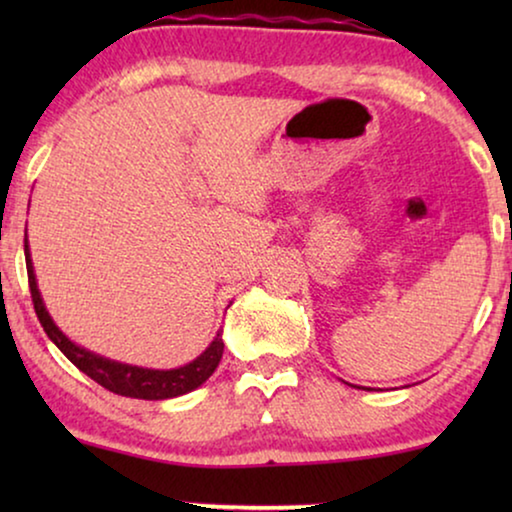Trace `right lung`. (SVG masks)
I'll use <instances>...</instances> for the list:
<instances>
[{
	"label": "right lung",
	"instance_id": "obj_1",
	"mask_svg": "<svg viewBox=\"0 0 512 512\" xmlns=\"http://www.w3.org/2000/svg\"><path fill=\"white\" fill-rule=\"evenodd\" d=\"M25 261H27V279H30V291H32V303L37 310V317L44 326L48 338L55 342V347L74 363L81 373H86L90 380L102 384L104 389L114 391L118 396H130V398H144V401H165V398L184 396L188 391L198 389L202 382L209 380V375L214 373L223 356V331L216 333V338L209 342V347L202 352L198 359L179 368L170 370H156V368H142V366H130V363L111 361L107 356H100L90 349L76 345L67 338L65 333L55 326V321L48 314L44 298H41L37 275H34L30 244H27V228H25Z\"/></svg>",
	"mask_w": 512,
	"mask_h": 512
}]
</instances>
